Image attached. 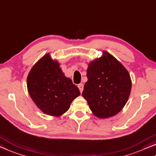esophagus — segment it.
<instances>
[{"label": "esophagus", "instance_id": "obj_1", "mask_svg": "<svg viewBox=\"0 0 156 156\" xmlns=\"http://www.w3.org/2000/svg\"><path fill=\"white\" fill-rule=\"evenodd\" d=\"M78 88H79V89H80L81 93H82V92L83 91V83H80V84H78Z\"/></svg>", "mask_w": 156, "mask_h": 156}]
</instances>
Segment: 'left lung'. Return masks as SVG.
<instances>
[{"label": "left lung", "instance_id": "8db88e82", "mask_svg": "<svg viewBox=\"0 0 156 156\" xmlns=\"http://www.w3.org/2000/svg\"><path fill=\"white\" fill-rule=\"evenodd\" d=\"M82 96L90 110L101 119L115 116L127 103L132 80L122 63L106 51L88 65Z\"/></svg>", "mask_w": 156, "mask_h": 156}]
</instances>
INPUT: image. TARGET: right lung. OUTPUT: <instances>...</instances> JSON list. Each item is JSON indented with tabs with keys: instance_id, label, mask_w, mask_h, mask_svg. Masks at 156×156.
I'll return each mask as SVG.
<instances>
[{
	"instance_id": "add662e5",
	"label": "right lung",
	"mask_w": 156,
	"mask_h": 156,
	"mask_svg": "<svg viewBox=\"0 0 156 156\" xmlns=\"http://www.w3.org/2000/svg\"><path fill=\"white\" fill-rule=\"evenodd\" d=\"M57 60L46 53L34 65L27 76L28 92L44 113L60 117L66 112L80 95L78 87L65 76Z\"/></svg>"
}]
</instances>
